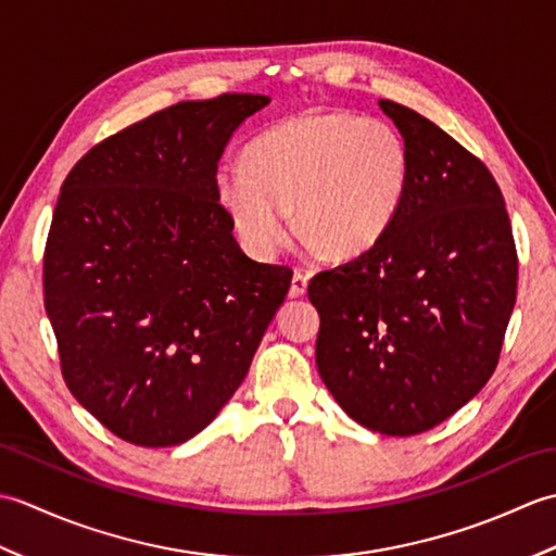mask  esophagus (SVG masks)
<instances>
[{"mask_svg": "<svg viewBox=\"0 0 556 556\" xmlns=\"http://www.w3.org/2000/svg\"><path fill=\"white\" fill-rule=\"evenodd\" d=\"M305 291H308V275H303V271H293L291 287H289V296L291 299H301Z\"/></svg>", "mask_w": 556, "mask_h": 556, "instance_id": "esophagus-1", "label": "esophagus"}]
</instances>
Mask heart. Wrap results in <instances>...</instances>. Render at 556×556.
Instances as JSON below:
<instances>
[{"label":"heart","instance_id":"b5f03b06","mask_svg":"<svg viewBox=\"0 0 556 556\" xmlns=\"http://www.w3.org/2000/svg\"><path fill=\"white\" fill-rule=\"evenodd\" d=\"M410 181L404 136L382 119L305 112L253 138L243 167H222L215 195L243 251L275 260L296 233L327 257L351 260L382 241Z\"/></svg>","mask_w":556,"mask_h":556}]
</instances>
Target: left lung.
Masks as SVG:
<instances>
[{"label":"left lung","mask_w":556,"mask_h":556,"mask_svg":"<svg viewBox=\"0 0 556 556\" xmlns=\"http://www.w3.org/2000/svg\"><path fill=\"white\" fill-rule=\"evenodd\" d=\"M410 155L408 191L372 251L320 271L315 363L363 428L420 434L466 406L497 368L518 260L497 181L440 126L380 100Z\"/></svg>","instance_id":"1"}]
</instances>
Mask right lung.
Masks as SVG:
<instances>
[{
  "label": "right lung",
  "instance_id": "right-lung-1",
  "mask_svg": "<svg viewBox=\"0 0 556 556\" xmlns=\"http://www.w3.org/2000/svg\"><path fill=\"white\" fill-rule=\"evenodd\" d=\"M267 96L172 104L68 172L45 248V311L78 404L138 446H176L241 387L291 269L255 263L217 162Z\"/></svg>",
  "mask_w": 556,
  "mask_h": 556
}]
</instances>
